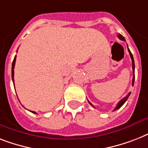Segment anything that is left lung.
Wrapping results in <instances>:
<instances>
[{"label": "left lung", "mask_w": 148, "mask_h": 148, "mask_svg": "<svg viewBox=\"0 0 148 148\" xmlns=\"http://www.w3.org/2000/svg\"><path fill=\"white\" fill-rule=\"evenodd\" d=\"M118 37H119V39H120L121 40L125 41V39L124 37L122 36L121 34L118 35ZM128 52H129V54H130V56H131V58H132V70H133V74H133V79H132V86H133V85H134V58H133L132 54V52H131L130 50H129V49H128ZM130 94H131V92H130V93H128V94L127 95L126 97H125L124 98L122 99V100H120V101L119 102V103L117 104V106H116V108L114 109V111H116V110H117L118 109H119V108L121 107V106H122L125 103L126 100L128 99V98L129 97V96H130ZM88 102H89V103H90V105L93 106V107H94V106H93V104H92L89 101V100H88Z\"/></svg>", "instance_id": "left-lung-1"}]
</instances>
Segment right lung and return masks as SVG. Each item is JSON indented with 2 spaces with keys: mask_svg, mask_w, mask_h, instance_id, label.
Instances as JSON below:
<instances>
[{
  "mask_svg": "<svg viewBox=\"0 0 148 148\" xmlns=\"http://www.w3.org/2000/svg\"><path fill=\"white\" fill-rule=\"evenodd\" d=\"M16 56L15 55V57H14V61H13V64H12V72H11V75H12V80H13V82H14V66H15V62H16ZM32 112V113H36V112L34 111H31Z\"/></svg>",
  "mask_w": 148,
  "mask_h": 148,
  "instance_id": "add662e5",
  "label": "right lung"
}]
</instances>
